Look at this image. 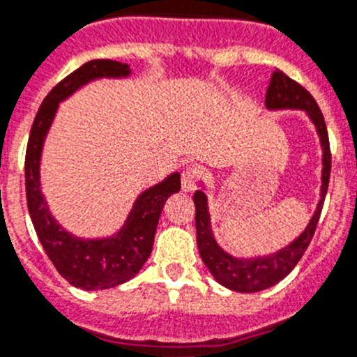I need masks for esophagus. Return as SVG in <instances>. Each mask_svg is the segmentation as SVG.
I'll list each match as a JSON object with an SVG mask.
<instances>
[{
	"label": "esophagus",
	"mask_w": 357,
	"mask_h": 357,
	"mask_svg": "<svg viewBox=\"0 0 357 357\" xmlns=\"http://www.w3.org/2000/svg\"><path fill=\"white\" fill-rule=\"evenodd\" d=\"M195 181H197V178H195V172L192 171V169H186V171H183V174H181L183 192H194Z\"/></svg>",
	"instance_id": "esophagus-1"
}]
</instances>
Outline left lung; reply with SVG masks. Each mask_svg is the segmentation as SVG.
Listing matches in <instances>:
<instances>
[{
  "label": "left lung",
  "mask_w": 357,
  "mask_h": 357,
  "mask_svg": "<svg viewBox=\"0 0 357 357\" xmlns=\"http://www.w3.org/2000/svg\"><path fill=\"white\" fill-rule=\"evenodd\" d=\"M265 108L271 112L279 110H301L306 114L311 124L319 135L320 147H322V185H320V199L317 204V210L311 215L310 222L304 227V231L298 234L294 242L284 245L282 249L271 252V255L255 256V258H238V256L229 255L227 250L218 245L211 229L210 208H208L206 186L199 181V190L194 194L195 204V233H197V247L202 261L208 266V271L215 278V281L220 282L222 287L229 288L240 294H255V291L266 290V288L278 284L281 279L287 278L298 259L303 258L313 238L317 224H319L320 211L324 206V199L329 186L331 174V151L329 139H327V128L324 123V115L320 112L319 105L313 99V96L298 85L297 82L288 78L282 70H275L272 75L271 85L266 91Z\"/></svg>",
  "instance_id": "left-lung-1"
}]
</instances>
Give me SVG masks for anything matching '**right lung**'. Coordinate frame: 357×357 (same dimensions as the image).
<instances>
[{
    "label": "right lung",
    "mask_w": 357,
    "mask_h": 357,
    "mask_svg": "<svg viewBox=\"0 0 357 357\" xmlns=\"http://www.w3.org/2000/svg\"><path fill=\"white\" fill-rule=\"evenodd\" d=\"M130 75V66L115 60L96 59L83 63L46 96L35 115L28 140L24 178L31 222L59 274L73 287L85 291L119 287L139 274L153 249L163 204L181 188V176L172 172L163 181L140 192L123 226L107 236H78L67 231L51 213L40 183V163L44 144L60 105L89 83L124 79Z\"/></svg>",
    "instance_id": "obj_1"
}]
</instances>
